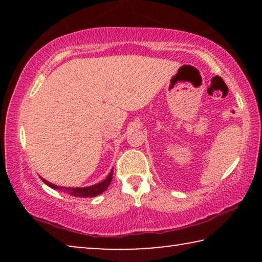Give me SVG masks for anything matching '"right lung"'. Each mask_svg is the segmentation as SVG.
Segmentation results:
<instances>
[{
  "label": "right lung",
  "mask_w": 262,
  "mask_h": 262,
  "mask_svg": "<svg viewBox=\"0 0 262 262\" xmlns=\"http://www.w3.org/2000/svg\"><path fill=\"white\" fill-rule=\"evenodd\" d=\"M112 176H113V168L112 171L110 172V174L106 177V179L101 181L99 184H96L94 186H89V187H82V188H72V187H62V186H56L54 184H51L48 183L47 180L42 179L43 183L46 185L50 186L51 188L53 189H60V190H63L64 193H68L70 195H73V196H76V198H94L97 196V195L101 194L103 192H105L106 189L111 184V181H112Z\"/></svg>",
  "instance_id": "obj_1"
}]
</instances>
